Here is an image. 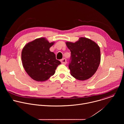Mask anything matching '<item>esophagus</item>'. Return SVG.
Returning <instances> with one entry per match:
<instances>
[{
  "mask_svg": "<svg viewBox=\"0 0 124 124\" xmlns=\"http://www.w3.org/2000/svg\"><path fill=\"white\" fill-rule=\"evenodd\" d=\"M61 62L63 64H66L67 63V60L65 58H63L60 60Z\"/></svg>",
  "mask_w": 124,
  "mask_h": 124,
  "instance_id": "1",
  "label": "esophagus"
}]
</instances>
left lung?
Masks as SVG:
<instances>
[{
  "mask_svg": "<svg viewBox=\"0 0 124 124\" xmlns=\"http://www.w3.org/2000/svg\"><path fill=\"white\" fill-rule=\"evenodd\" d=\"M66 44L71 52V60L69 65L70 75L79 80L92 77L101 62V51L98 45L85 37L79 38L75 43L66 42Z\"/></svg>",
  "mask_w": 124,
  "mask_h": 124,
  "instance_id": "obj_1",
  "label": "left lung"
}]
</instances>
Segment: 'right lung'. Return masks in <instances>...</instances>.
<instances>
[{"instance_id":"right-lung-1","label":"right lung","mask_w":124,"mask_h":124,"mask_svg":"<svg viewBox=\"0 0 124 124\" xmlns=\"http://www.w3.org/2000/svg\"><path fill=\"white\" fill-rule=\"evenodd\" d=\"M54 42L49 43L46 38L29 42L22 52L23 66L27 74L37 81H45L54 75L61 62L54 52L49 50Z\"/></svg>"}]
</instances>
